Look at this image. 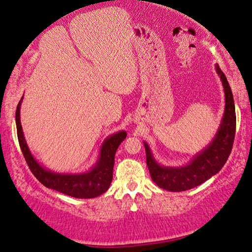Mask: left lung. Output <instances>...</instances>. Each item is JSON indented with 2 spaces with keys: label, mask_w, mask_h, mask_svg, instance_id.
Listing matches in <instances>:
<instances>
[{
  "label": "left lung",
  "mask_w": 252,
  "mask_h": 252,
  "mask_svg": "<svg viewBox=\"0 0 252 252\" xmlns=\"http://www.w3.org/2000/svg\"><path fill=\"white\" fill-rule=\"evenodd\" d=\"M216 71L225 91V111L212 142L183 166H164L155 161L149 144L144 142L146 164L152 181L168 191H184L203 184L221 170L227 162L236 133L235 102L226 76L216 65Z\"/></svg>",
  "instance_id": "1"
}]
</instances>
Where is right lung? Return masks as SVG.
<instances>
[{
    "label": "right lung",
    "mask_w": 252,
    "mask_h": 252,
    "mask_svg": "<svg viewBox=\"0 0 252 252\" xmlns=\"http://www.w3.org/2000/svg\"><path fill=\"white\" fill-rule=\"evenodd\" d=\"M22 100L23 97L17 104L15 113L17 138L27 165L35 177L48 189L61 191L75 198H94L107 191L112 182L114 155L119 145L126 138V132L123 130L119 131L103 141L97 162L89 171L74 174L52 172L40 165L31 153L29 145L26 143L20 116Z\"/></svg>",
    "instance_id": "1"
}]
</instances>
